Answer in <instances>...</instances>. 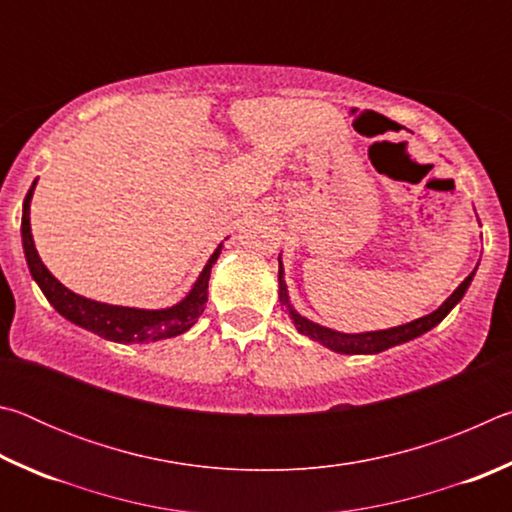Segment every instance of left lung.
I'll list each match as a JSON object with an SVG mask.
<instances>
[{"mask_svg": "<svg viewBox=\"0 0 512 512\" xmlns=\"http://www.w3.org/2000/svg\"><path fill=\"white\" fill-rule=\"evenodd\" d=\"M472 277H474V273L467 275L461 282V287H458L452 296L443 302V305L433 311V314H427L418 320H413V323H406L400 327L381 329V332H366V334H341V332H334V329L320 327L316 323H311V320L302 318L300 314H296V311H293L289 305L287 284H284V280H282V264H280V300H282V305H287L289 316L293 320V325L298 327V332L307 334L309 339H314L318 343H323L325 348L339 352V354H377V352L393 348V345L411 341V339H415V336L429 332L431 327H436L440 320H443L449 311L456 307V302L465 296Z\"/></svg>", "mask_w": 512, "mask_h": 512, "instance_id": "8db88e82", "label": "left lung"}]
</instances>
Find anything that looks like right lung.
<instances>
[{
  "label": "right lung",
  "mask_w": 512,
  "mask_h": 512,
  "mask_svg": "<svg viewBox=\"0 0 512 512\" xmlns=\"http://www.w3.org/2000/svg\"><path fill=\"white\" fill-rule=\"evenodd\" d=\"M33 189H36V183L31 185L22 207L24 255H27V264L33 280L38 282V287L42 289V293H45V298L54 305V309L60 316L72 320L74 325L99 334L101 339H108L115 343H146V341L171 339V336L187 332V329L196 323L198 316L203 314L205 302H207V282H210L212 264L219 259L223 246L214 250V255L210 257V262L205 264L203 273L198 275L194 289L189 291L187 298L183 302H178L176 307L149 311V309L117 307V305H106V302L88 300L83 296H76L74 291L63 287V284H60L56 277L47 271V266L42 264V259L38 257V250L33 246L31 221H29Z\"/></svg>",
  "instance_id": "obj_1"
}]
</instances>
